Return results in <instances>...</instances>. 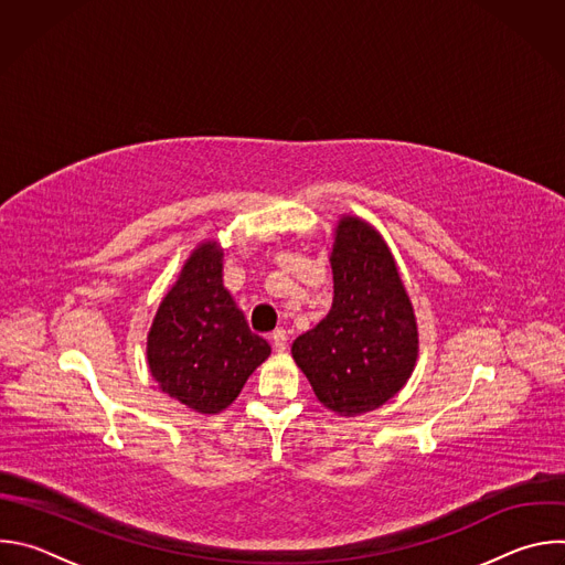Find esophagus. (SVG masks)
Instances as JSON below:
<instances>
[{"mask_svg":"<svg viewBox=\"0 0 565 565\" xmlns=\"http://www.w3.org/2000/svg\"><path fill=\"white\" fill-rule=\"evenodd\" d=\"M273 344H275V351H286V347H288V333L284 331V329H277V331H273Z\"/></svg>","mask_w":565,"mask_h":565,"instance_id":"34e87169","label":"esophagus"}]
</instances>
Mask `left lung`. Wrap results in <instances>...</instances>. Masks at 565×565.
<instances>
[{"instance_id":"1","label":"left lung","mask_w":565,"mask_h":565,"mask_svg":"<svg viewBox=\"0 0 565 565\" xmlns=\"http://www.w3.org/2000/svg\"><path fill=\"white\" fill-rule=\"evenodd\" d=\"M333 306L292 342V358L317 399L340 416L388 402L414 373L418 324L380 232L358 216L335 230Z\"/></svg>"}]
</instances>
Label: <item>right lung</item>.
I'll return each instance as SVG.
<instances>
[{
  "instance_id": "right-lung-1",
  "label": "right lung",
  "mask_w": 565,
  "mask_h": 565,
  "mask_svg": "<svg viewBox=\"0 0 565 565\" xmlns=\"http://www.w3.org/2000/svg\"><path fill=\"white\" fill-rule=\"evenodd\" d=\"M270 344L255 335L223 288V253L205 241L160 301L147 335L153 380L192 412L227 409Z\"/></svg>"
}]
</instances>
